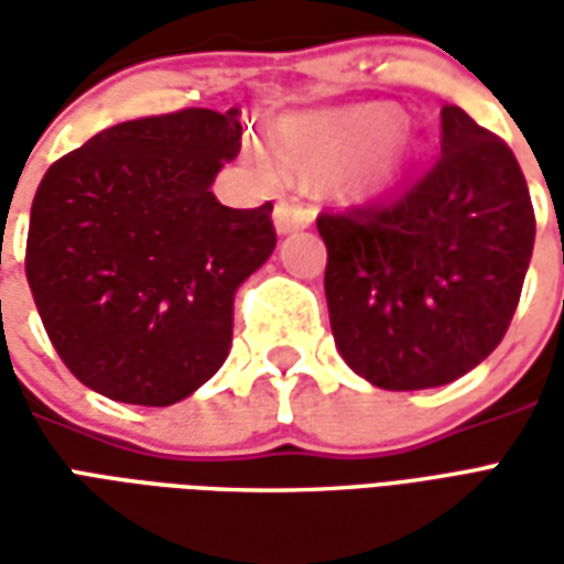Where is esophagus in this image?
Instances as JSON below:
<instances>
[{
    "label": "esophagus",
    "mask_w": 564,
    "mask_h": 564,
    "mask_svg": "<svg viewBox=\"0 0 564 564\" xmlns=\"http://www.w3.org/2000/svg\"><path fill=\"white\" fill-rule=\"evenodd\" d=\"M314 220V210L293 205V202H278L274 205V229L281 235H290L295 229H305Z\"/></svg>",
    "instance_id": "obj_1"
}]
</instances>
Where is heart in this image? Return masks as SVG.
<instances>
[{"mask_svg": "<svg viewBox=\"0 0 564 564\" xmlns=\"http://www.w3.org/2000/svg\"><path fill=\"white\" fill-rule=\"evenodd\" d=\"M262 174L274 172L262 150H250ZM278 162L299 177H326L350 198H378L402 184L416 162L414 135L392 108H347L286 117L278 127Z\"/></svg>", "mask_w": 564, "mask_h": 564, "instance_id": "1", "label": "heart"}]
</instances>
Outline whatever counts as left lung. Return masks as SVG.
<instances>
[{
  "instance_id": "obj_1",
  "label": "left lung",
  "mask_w": 564,
  "mask_h": 564,
  "mask_svg": "<svg viewBox=\"0 0 564 564\" xmlns=\"http://www.w3.org/2000/svg\"><path fill=\"white\" fill-rule=\"evenodd\" d=\"M335 347L380 390L468 375L505 338L534 247V210L505 141L441 108V160L383 208L323 214Z\"/></svg>"
}]
</instances>
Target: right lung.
<instances>
[{
	"instance_id": "obj_1",
	"label": "right lung",
	"mask_w": 564,
	"mask_h": 564,
	"mask_svg": "<svg viewBox=\"0 0 564 564\" xmlns=\"http://www.w3.org/2000/svg\"><path fill=\"white\" fill-rule=\"evenodd\" d=\"M241 111L127 120L56 160L32 198L26 281L68 371L105 399L165 408L232 347L238 286L271 257V202L226 208L210 184Z\"/></svg>"
}]
</instances>
